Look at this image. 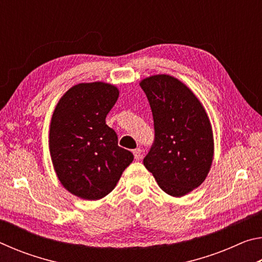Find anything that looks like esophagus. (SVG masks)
Here are the masks:
<instances>
[{"label":"esophagus","mask_w":262,"mask_h":262,"mask_svg":"<svg viewBox=\"0 0 262 262\" xmlns=\"http://www.w3.org/2000/svg\"><path fill=\"white\" fill-rule=\"evenodd\" d=\"M133 154H134V157L136 161H140V159L142 158V150L140 148L133 150Z\"/></svg>","instance_id":"obj_1"}]
</instances>
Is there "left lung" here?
<instances>
[{
    "instance_id": "obj_1",
    "label": "left lung",
    "mask_w": 262,
    "mask_h": 262,
    "mask_svg": "<svg viewBox=\"0 0 262 262\" xmlns=\"http://www.w3.org/2000/svg\"><path fill=\"white\" fill-rule=\"evenodd\" d=\"M140 85L151 107L155 128L143 164L164 192L183 196L199 187L210 170L214 140L209 118L179 79L155 75Z\"/></svg>"
}]
</instances>
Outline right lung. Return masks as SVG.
Segmentation results:
<instances>
[{"label":"right lung","instance_id":"add662e5","mask_svg":"<svg viewBox=\"0 0 262 262\" xmlns=\"http://www.w3.org/2000/svg\"><path fill=\"white\" fill-rule=\"evenodd\" d=\"M118 97L111 84L81 83L62 96L53 113V166L63 187L81 199L98 200L112 192L134 159L105 121Z\"/></svg>","mask_w":262,"mask_h":262}]
</instances>
